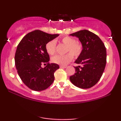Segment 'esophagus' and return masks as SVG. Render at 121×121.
Returning <instances> with one entry per match:
<instances>
[{
    "instance_id": "34e87169",
    "label": "esophagus",
    "mask_w": 121,
    "mask_h": 121,
    "mask_svg": "<svg viewBox=\"0 0 121 121\" xmlns=\"http://www.w3.org/2000/svg\"><path fill=\"white\" fill-rule=\"evenodd\" d=\"M60 67L61 68H66V65H60Z\"/></svg>"
}]
</instances>
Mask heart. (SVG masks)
Instances as JSON below:
<instances>
[{
  "instance_id": "heart-1",
  "label": "heart",
  "mask_w": 121,
  "mask_h": 121,
  "mask_svg": "<svg viewBox=\"0 0 121 121\" xmlns=\"http://www.w3.org/2000/svg\"><path fill=\"white\" fill-rule=\"evenodd\" d=\"M60 41L66 45L65 52H69L64 55H56L52 58V61L60 65H65L71 61L73 56L77 57L82 51V45L80 42L75 40L74 38L69 36H64L60 39ZM56 43L55 40L48 41L45 45V50L50 55H53L56 52Z\"/></svg>"
}]
</instances>
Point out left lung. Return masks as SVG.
Wrapping results in <instances>:
<instances>
[{
	"instance_id": "obj_1",
	"label": "left lung",
	"mask_w": 121,
	"mask_h": 121,
	"mask_svg": "<svg viewBox=\"0 0 121 121\" xmlns=\"http://www.w3.org/2000/svg\"><path fill=\"white\" fill-rule=\"evenodd\" d=\"M78 37L82 45V51L75 62L76 73L70 77V81L76 86L88 89L100 80L106 63V50L98 36L86 30L70 35Z\"/></svg>"
}]
</instances>
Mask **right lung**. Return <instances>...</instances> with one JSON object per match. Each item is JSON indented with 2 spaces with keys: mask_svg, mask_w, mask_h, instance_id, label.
<instances>
[{
  "mask_svg": "<svg viewBox=\"0 0 121 121\" xmlns=\"http://www.w3.org/2000/svg\"><path fill=\"white\" fill-rule=\"evenodd\" d=\"M59 36L35 30L26 35L18 44L15 56L16 68L23 83L33 91H44L54 81V73L59 65L49 63L45 45ZM42 64L47 65L42 68Z\"/></svg>",
  "mask_w": 121,
  "mask_h": 121,
  "instance_id": "1",
  "label": "right lung"
}]
</instances>
